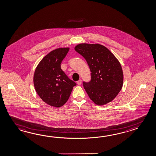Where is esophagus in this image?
Returning a JSON list of instances; mask_svg holds the SVG:
<instances>
[{
	"instance_id": "1",
	"label": "esophagus",
	"mask_w": 156,
	"mask_h": 156,
	"mask_svg": "<svg viewBox=\"0 0 156 156\" xmlns=\"http://www.w3.org/2000/svg\"><path fill=\"white\" fill-rule=\"evenodd\" d=\"M77 84H78V85H80V84H82V80H80L78 81H77Z\"/></svg>"
}]
</instances>
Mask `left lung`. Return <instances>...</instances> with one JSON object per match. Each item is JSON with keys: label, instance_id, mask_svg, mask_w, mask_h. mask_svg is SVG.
<instances>
[{"label": "left lung", "instance_id": "8db88e82", "mask_svg": "<svg viewBox=\"0 0 156 156\" xmlns=\"http://www.w3.org/2000/svg\"><path fill=\"white\" fill-rule=\"evenodd\" d=\"M74 49L84 58L91 72L90 81L83 82L89 98L98 105L112 102L123 83V70L118 60L108 48L99 44L82 43Z\"/></svg>", "mask_w": 156, "mask_h": 156}]
</instances>
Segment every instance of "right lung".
Returning a JSON list of instances; mask_svg holds the SVG:
<instances>
[{
  "mask_svg": "<svg viewBox=\"0 0 156 156\" xmlns=\"http://www.w3.org/2000/svg\"><path fill=\"white\" fill-rule=\"evenodd\" d=\"M69 48L51 51L36 68L33 82L36 92L45 103L54 107H61L69 98L76 83L62 70L61 64Z\"/></svg>",
  "mask_w": 156,
  "mask_h": 156,
  "instance_id": "1",
  "label": "right lung"
}]
</instances>
